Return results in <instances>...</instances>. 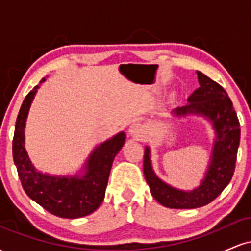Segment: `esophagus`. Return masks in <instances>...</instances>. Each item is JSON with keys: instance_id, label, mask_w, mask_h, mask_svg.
<instances>
[{"instance_id": "34e87169", "label": "esophagus", "mask_w": 251, "mask_h": 251, "mask_svg": "<svg viewBox=\"0 0 251 251\" xmlns=\"http://www.w3.org/2000/svg\"><path fill=\"white\" fill-rule=\"evenodd\" d=\"M128 133H129V135H131V137H134V138L142 137L143 133H144L143 126L140 125V124H138V123L132 124V125L129 126V128H128Z\"/></svg>"}]
</instances>
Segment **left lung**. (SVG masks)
Wrapping results in <instances>:
<instances>
[{"label": "left lung", "mask_w": 251, "mask_h": 251, "mask_svg": "<svg viewBox=\"0 0 251 251\" xmlns=\"http://www.w3.org/2000/svg\"><path fill=\"white\" fill-rule=\"evenodd\" d=\"M197 76L200 87L188 98L189 103L174 109V114L177 117L197 114L212 123L216 133L214 149L201 185L191 191H184L164 183L154 174L150 149L145 148L143 168L146 183L154 200L166 208L195 209L206 205L226 189L235 171L241 137L237 114L226 89L201 72H197Z\"/></svg>", "instance_id": "8db88e82"}]
</instances>
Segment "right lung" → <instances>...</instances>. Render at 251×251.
<instances>
[{
  "mask_svg": "<svg viewBox=\"0 0 251 251\" xmlns=\"http://www.w3.org/2000/svg\"><path fill=\"white\" fill-rule=\"evenodd\" d=\"M45 81L42 79L40 83ZM39 86L25 98L15 124L13 158L25 192L51 215L62 218H79L99 208L114 157L125 144L126 134L120 132L93 150L85 164V175L50 176L37 171L25 149V127L28 112Z\"/></svg>",
  "mask_w": 251,
  "mask_h": 251,
  "instance_id": "obj_1",
  "label": "right lung"
}]
</instances>
